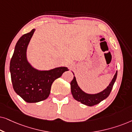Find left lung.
I'll use <instances>...</instances> for the list:
<instances>
[{"label":"left lung","instance_id":"8db88e82","mask_svg":"<svg viewBox=\"0 0 132 132\" xmlns=\"http://www.w3.org/2000/svg\"><path fill=\"white\" fill-rule=\"evenodd\" d=\"M117 77V71L115 73L112 80L111 83L106 89H104L103 91L97 94H91L85 93L84 91H82L80 89V88L79 87L78 84H77L75 76H74L73 79L70 83L72 95H73V98L76 100L80 102L81 103L85 104V105L88 106H94L95 104H98L99 103H100L102 101L106 99L109 96L112 91V89L113 84H114L115 80H116Z\"/></svg>","mask_w":132,"mask_h":132}]
</instances>
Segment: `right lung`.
<instances>
[{
	"label": "right lung",
	"instance_id": "right-lung-1",
	"mask_svg": "<svg viewBox=\"0 0 132 132\" xmlns=\"http://www.w3.org/2000/svg\"><path fill=\"white\" fill-rule=\"evenodd\" d=\"M35 29L23 36L17 41L10 61V70L14 91L25 102L37 103L49 96L52 85L60 77L67 67H61L41 71L34 68L28 61L27 48Z\"/></svg>",
	"mask_w": 132,
	"mask_h": 132
}]
</instances>
